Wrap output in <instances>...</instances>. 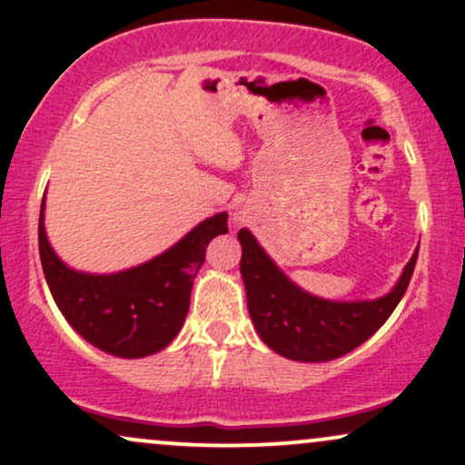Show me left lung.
Wrapping results in <instances>:
<instances>
[{
	"mask_svg": "<svg viewBox=\"0 0 465 465\" xmlns=\"http://www.w3.org/2000/svg\"><path fill=\"white\" fill-rule=\"evenodd\" d=\"M246 302L263 343L276 354L301 362H326L364 343L389 320L412 279L416 257L405 266L395 290L369 302H332L311 296L292 283L257 244L249 229H240Z\"/></svg>",
	"mask_w": 465,
	"mask_h": 465,
	"instance_id": "1",
	"label": "left lung"
}]
</instances>
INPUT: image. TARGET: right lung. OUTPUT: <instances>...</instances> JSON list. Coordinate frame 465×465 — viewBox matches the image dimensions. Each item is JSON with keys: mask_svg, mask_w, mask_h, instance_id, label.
<instances>
[{"mask_svg": "<svg viewBox=\"0 0 465 465\" xmlns=\"http://www.w3.org/2000/svg\"><path fill=\"white\" fill-rule=\"evenodd\" d=\"M219 233H227V213L199 223L143 266L117 274H84L62 263L49 246L45 202L38 221L40 262L53 301L81 337L122 358L150 356L172 343L189 313L193 279L205 262V249Z\"/></svg>", "mask_w": 465, "mask_h": 465, "instance_id": "obj_1", "label": "right lung"}]
</instances>
